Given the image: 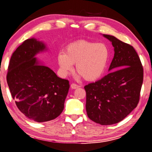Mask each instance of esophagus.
Masks as SVG:
<instances>
[{
	"mask_svg": "<svg viewBox=\"0 0 152 152\" xmlns=\"http://www.w3.org/2000/svg\"><path fill=\"white\" fill-rule=\"evenodd\" d=\"M80 87V86L77 85L76 84H71V88L72 89H76V88H78Z\"/></svg>",
	"mask_w": 152,
	"mask_h": 152,
	"instance_id": "obj_1",
	"label": "esophagus"
}]
</instances>
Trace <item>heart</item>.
<instances>
[{"label":"heart","mask_w":152,"mask_h":152,"mask_svg":"<svg viewBox=\"0 0 152 152\" xmlns=\"http://www.w3.org/2000/svg\"><path fill=\"white\" fill-rule=\"evenodd\" d=\"M108 58L109 51L104 44L79 40L70 44L66 52H60L58 63L63 76L71 73L74 70V64H76L78 78L84 77L86 80L92 82L102 76Z\"/></svg>","instance_id":"heart-1"}]
</instances>
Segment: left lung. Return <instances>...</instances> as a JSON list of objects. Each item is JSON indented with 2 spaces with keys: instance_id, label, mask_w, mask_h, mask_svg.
Returning a JSON list of instances; mask_svg holds the SVG:
<instances>
[{
  "instance_id": "obj_1",
  "label": "left lung",
  "mask_w": 152,
  "mask_h": 152,
  "mask_svg": "<svg viewBox=\"0 0 152 152\" xmlns=\"http://www.w3.org/2000/svg\"><path fill=\"white\" fill-rule=\"evenodd\" d=\"M114 48L110 73L84 86L86 110L91 120L112 125L124 120L140 100L143 78L141 61L133 46L114 36L103 34Z\"/></svg>"
}]
</instances>
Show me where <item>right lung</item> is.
Returning a JSON list of instances; mask_svg holds the SVG:
<instances>
[{
	"instance_id": "right-lung-1",
	"label": "right lung",
	"mask_w": 152,
	"mask_h": 152,
	"mask_svg": "<svg viewBox=\"0 0 152 152\" xmlns=\"http://www.w3.org/2000/svg\"><path fill=\"white\" fill-rule=\"evenodd\" d=\"M46 45L34 38L26 40L13 52L7 80L15 103L29 119L44 122L56 118L64 110L69 88L67 80L35 57Z\"/></svg>"
}]
</instances>
